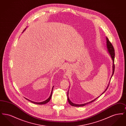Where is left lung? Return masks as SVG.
I'll list each match as a JSON object with an SVG mask.
<instances>
[{
  "instance_id": "left-lung-1",
  "label": "left lung",
  "mask_w": 126,
  "mask_h": 126,
  "mask_svg": "<svg viewBox=\"0 0 126 126\" xmlns=\"http://www.w3.org/2000/svg\"><path fill=\"white\" fill-rule=\"evenodd\" d=\"M106 45H107V49H108V52H109L110 55V57H111V59H112V61H113V63H112V74L111 77V78H110V79H111V78L112 77V76H113V74H114V69H115V65H114V58H115V52H115V50H114V48L113 46H112V44L111 43V42H110V41L109 40V39H108V38L107 37H106ZM110 82H109V84H108V86H107L106 89L102 93L101 95H102L103 93H104L105 92V91L108 89L109 85V84H110ZM68 91H69V90H68ZM101 95H100V96H101ZM99 97H97L96 99H94V100H93V101H91V102H87V103H85L82 104H75V103H73V102L69 100V97H68V92H67V100H68V102H69V103L71 106H75V107L84 106L86 105V104H89V103H91V102L94 101L96 100V99L98 98Z\"/></svg>"
}]
</instances>
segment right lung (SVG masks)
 <instances>
[{
    "label": "right lung",
    "instance_id": "add662e5",
    "mask_svg": "<svg viewBox=\"0 0 126 126\" xmlns=\"http://www.w3.org/2000/svg\"><path fill=\"white\" fill-rule=\"evenodd\" d=\"M26 29V28L24 29V31H23V32H24V31ZM53 87H54V86H53V87H52V90H51V94H50V95L49 96V97H48V98L46 100H45V101H43V102H33V101H31L30 100H29V99H26V98H25L26 100H28L29 101H30V102H32V103H34V104H40V105H41V104H46V103H47V102H49V101H50V99H51V96H52V91H53Z\"/></svg>",
    "mask_w": 126,
    "mask_h": 126
}]
</instances>
